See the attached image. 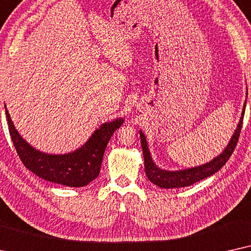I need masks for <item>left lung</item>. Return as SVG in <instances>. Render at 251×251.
Returning a JSON list of instances; mask_svg holds the SVG:
<instances>
[{"mask_svg":"<svg viewBox=\"0 0 251 251\" xmlns=\"http://www.w3.org/2000/svg\"><path fill=\"white\" fill-rule=\"evenodd\" d=\"M248 95V93H247ZM243 111L241 113V118L238 124L232 139L229 140L228 145L224 151L217 156L212 160L205 164L195 166V168H189L185 170H179V171H166L158 168L151 158L150 155L148 143H147L146 136L143 133L140 131V138H141V146L143 151V159H145V171L148 179L151 181L153 185L160 187V188H181V187H187L193 185V183L200 181V180L208 178V176L215 175L217 171H219L224 165L226 164L227 160L232 156L234 151L236 143L239 141L240 132H241L243 116H245L246 103L243 105Z\"/></svg>","mask_w":251,"mask_h":251,"instance_id":"1","label":"left lung"}]
</instances>
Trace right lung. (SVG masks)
Returning <instances> with one entry per match:
<instances>
[{"instance_id": "add662e5", "label": "right lung", "mask_w": 251, "mask_h": 251, "mask_svg": "<svg viewBox=\"0 0 251 251\" xmlns=\"http://www.w3.org/2000/svg\"><path fill=\"white\" fill-rule=\"evenodd\" d=\"M5 115L13 146L23 164L47 181L68 187H83L98 178L106 145L124 123L123 118H117L102 124L79 149L64 155H52L33 148L16 129L6 108Z\"/></svg>"}]
</instances>
